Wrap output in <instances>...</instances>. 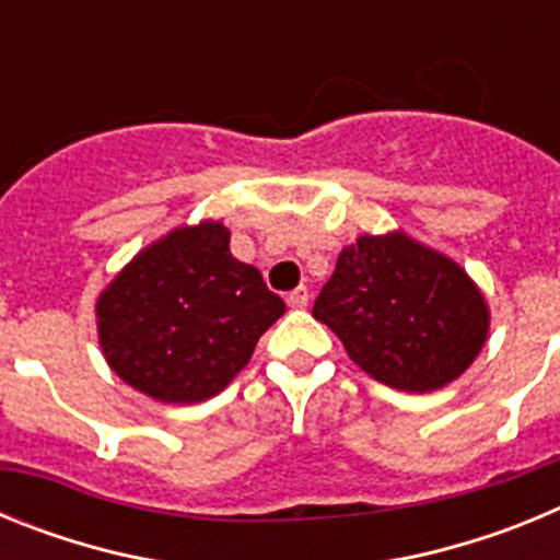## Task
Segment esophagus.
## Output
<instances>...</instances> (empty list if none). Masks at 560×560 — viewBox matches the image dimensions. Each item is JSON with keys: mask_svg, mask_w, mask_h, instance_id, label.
<instances>
[{"mask_svg": "<svg viewBox=\"0 0 560 560\" xmlns=\"http://www.w3.org/2000/svg\"><path fill=\"white\" fill-rule=\"evenodd\" d=\"M308 300H311V294H308V289H305V285H300V289H294L289 296H285L289 308H296V311L305 308V305H308Z\"/></svg>", "mask_w": 560, "mask_h": 560, "instance_id": "esophagus-1", "label": "esophagus"}]
</instances>
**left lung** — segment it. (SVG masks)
I'll return each instance as SVG.
<instances>
[{"label":"left lung","instance_id":"left-lung-1","mask_svg":"<svg viewBox=\"0 0 560 560\" xmlns=\"http://www.w3.org/2000/svg\"><path fill=\"white\" fill-rule=\"evenodd\" d=\"M314 316L375 381L432 393L465 373L488 336V308L454 260L407 235L341 249Z\"/></svg>","mask_w":560,"mask_h":560}]
</instances>
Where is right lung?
<instances>
[{"label": "right lung", "instance_id": "add662e5", "mask_svg": "<svg viewBox=\"0 0 560 560\" xmlns=\"http://www.w3.org/2000/svg\"><path fill=\"white\" fill-rule=\"evenodd\" d=\"M285 303L255 266L235 260L215 221L182 226L148 246L97 300V334L112 370L165 404L212 398L249 361Z\"/></svg>", "mask_w": 560, "mask_h": 560}]
</instances>
